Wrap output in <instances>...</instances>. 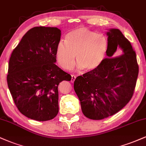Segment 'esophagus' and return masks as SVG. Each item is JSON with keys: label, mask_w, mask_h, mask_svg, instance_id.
<instances>
[{"label": "esophagus", "mask_w": 146, "mask_h": 146, "mask_svg": "<svg viewBox=\"0 0 146 146\" xmlns=\"http://www.w3.org/2000/svg\"><path fill=\"white\" fill-rule=\"evenodd\" d=\"M75 79H76V76H75V75H71V82H72V83H73V82H75Z\"/></svg>", "instance_id": "1"}]
</instances>
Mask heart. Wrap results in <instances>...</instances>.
Returning <instances> with one entry per match:
<instances>
[{
    "mask_svg": "<svg viewBox=\"0 0 146 146\" xmlns=\"http://www.w3.org/2000/svg\"><path fill=\"white\" fill-rule=\"evenodd\" d=\"M108 47L104 35L80 28L67 33L65 41L58 43L56 54L58 62L64 69L71 70L74 66L76 56L79 68L92 71L102 64Z\"/></svg>",
    "mask_w": 146,
    "mask_h": 146,
    "instance_id": "b5f03b06",
    "label": "heart"
}]
</instances>
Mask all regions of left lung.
Masks as SVG:
<instances>
[{
  "instance_id": "left-lung-1",
  "label": "left lung",
  "mask_w": 146,
  "mask_h": 146,
  "mask_svg": "<svg viewBox=\"0 0 146 146\" xmlns=\"http://www.w3.org/2000/svg\"><path fill=\"white\" fill-rule=\"evenodd\" d=\"M107 35L108 58L99 68L74 82L82 112L92 120H101L122 110L133 97L138 77L136 53L130 41L118 29L110 30ZM119 53L122 54L117 55Z\"/></svg>"
}]
</instances>
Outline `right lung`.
Listing matches in <instances>:
<instances>
[{
  "label": "right lung",
  "instance_id": "obj_1",
  "mask_svg": "<svg viewBox=\"0 0 146 146\" xmlns=\"http://www.w3.org/2000/svg\"><path fill=\"white\" fill-rule=\"evenodd\" d=\"M58 28L29 30L14 49L7 76L9 89L18 110L37 121L52 120L58 113V85L71 76L56 65Z\"/></svg>",
  "mask_w": 146,
  "mask_h": 146
}]
</instances>
